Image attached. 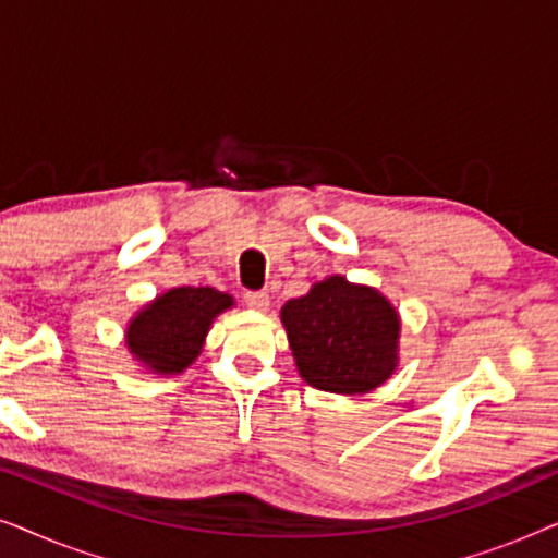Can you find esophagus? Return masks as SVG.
<instances>
[{
  "label": "esophagus",
  "mask_w": 558,
  "mask_h": 558,
  "mask_svg": "<svg viewBox=\"0 0 558 558\" xmlns=\"http://www.w3.org/2000/svg\"><path fill=\"white\" fill-rule=\"evenodd\" d=\"M243 302H246V307L256 310V312H266L269 310V292H246L243 294Z\"/></svg>",
  "instance_id": "34e87169"
}]
</instances>
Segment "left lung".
I'll return each instance as SVG.
<instances>
[{
	"label": "left lung",
	"mask_w": 558,
	"mask_h": 558,
	"mask_svg": "<svg viewBox=\"0 0 558 558\" xmlns=\"http://www.w3.org/2000/svg\"><path fill=\"white\" fill-rule=\"evenodd\" d=\"M300 376L332 393H363L396 368L399 315L376 289L330 277L281 310Z\"/></svg>",
	"instance_id": "obj_1"
}]
</instances>
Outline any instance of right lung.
I'll list each match as a JSON object with an SVG mask.
<instances>
[{"instance_id": "add662e5", "label": "right lung", "mask_w": 558, "mask_h": 558, "mask_svg": "<svg viewBox=\"0 0 558 558\" xmlns=\"http://www.w3.org/2000/svg\"><path fill=\"white\" fill-rule=\"evenodd\" d=\"M233 300L213 287H178L132 319L126 345L155 373H180L195 361L213 317Z\"/></svg>"}]
</instances>
